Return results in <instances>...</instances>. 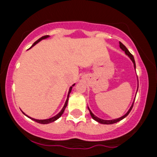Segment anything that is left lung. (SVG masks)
Instances as JSON below:
<instances>
[{
    "mask_svg": "<svg viewBox=\"0 0 157 157\" xmlns=\"http://www.w3.org/2000/svg\"><path fill=\"white\" fill-rule=\"evenodd\" d=\"M120 48H121L122 50L124 51V52H125V53L127 54V56H128L130 58V59H131V60H132V61H133V63H134V68H136L135 61H134V56H133L132 54H131L130 52H129V50L127 48V47H126L125 45H123V43L120 42ZM133 105H134V104H133ZM133 105H132V106L130 107V109H129L128 112H127V113H126V114L124 115V116H122V117H120V118H119V119H116V120H101V119H99V118H98V117H97V116H94V115L92 113V112H91V111L90 110V109H89V111H90V115H91V116H92L93 119H94V120H96V121H98V123H103V124H112V123H117V122L120 121V120H123V119H124V118H125L126 116H128V114L130 112V111H131V109H132Z\"/></svg>",
    "mask_w": 157,
    "mask_h": 157,
    "instance_id": "obj_1",
    "label": "left lung"
}]
</instances>
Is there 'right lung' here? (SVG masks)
Returning a JSON list of instances; mask_svg holds the SVG:
<instances>
[{
    "label": "right lung",
    "instance_id": "1",
    "mask_svg": "<svg viewBox=\"0 0 157 157\" xmlns=\"http://www.w3.org/2000/svg\"><path fill=\"white\" fill-rule=\"evenodd\" d=\"M48 37V35L43 36V37H41V38H39V39L37 40V41H36L35 42H34V44L32 45V46H34V45H36V44H37V42H39V41H41V40L45 39V38H46V37ZM32 46H31V47H32ZM73 86H74V85H73ZM72 86L70 87V90H69V92H68V95H67V101H66V102H65V104H64V106H63V109H62V110L60 111V112H59V113H58V114L56 115V116H53V117L50 118V119H48V120H35V119H33V118H30V117H29V116H28V117L30 118V119H31V120H34V121L37 122V123H41V124H47V123H52V122H53V121H55V120H57V119H59V118L62 116V114H63V112H64V109H66L67 105V101H68L69 94H70L71 91Z\"/></svg>",
    "mask_w": 157,
    "mask_h": 157
}]
</instances>
